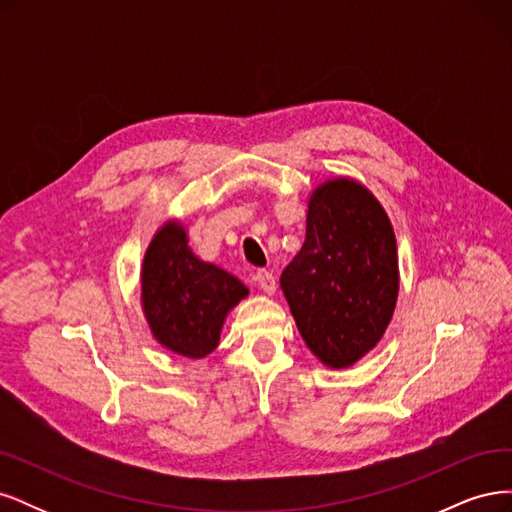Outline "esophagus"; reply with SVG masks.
<instances>
[{
	"instance_id": "1",
	"label": "esophagus",
	"mask_w": 512,
	"mask_h": 512,
	"mask_svg": "<svg viewBox=\"0 0 512 512\" xmlns=\"http://www.w3.org/2000/svg\"><path fill=\"white\" fill-rule=\"evenodd\" d=\"M254 280H256V284H258V288H260L262 292H267V294H273V292H275V277H273L271 271H265V269L256 271Z\"/></svg>"
}]
</instances>
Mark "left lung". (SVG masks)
Wrapping results in <instances>:
<instances>
[{
    "label": "left lung",
    "mask_w": 512,
    "mask_h": 512,
    "mask_svg": "<svg viewBox=\"0 0 512 512\" xmlns=\"http://www.w3.org/2000/svg\"><path fill=\"white\" fill-rule=\"evenodd\" d=\"M307 348L335 369L374 348L393 316L399 271L393 226L378 200L350 179L309 198L301 252L280 277Z\"/></svg>",
    "instance_id": "8db88e82"
}]
</instances>
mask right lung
Wrapping results in <instances>:
<instances>
[{
  "instance_id": "add662e5",
  "label": "right lung",
  "mask_w": 512,
  "mask_h": 512,
  "mask_svg": "<svg viewBox=\"0 0 512 512\" xmlns=\"http://www.w3.org/2000/svg\"><path fill=\"white\" fill-rule=\"evenodd\" d=\"M243 297L247 288L235 275L192 254L177 222L153 237L143 262V309L162 346L203 359L218 346L226 314Z\"/></svg>"
}]
</instances>
